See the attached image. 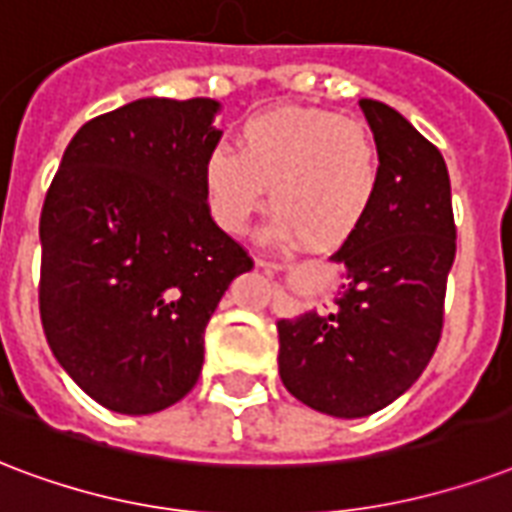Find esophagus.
I'll return each mask as SVG.
<instances>
[{
    "label": "esophagus",
    "mask_w": 512,
    "mask_h": 512,
    "mask_svg": "<svg viewBox=\"0 0 512 512\" xmlns=\"http://www.w3.org/2000/svg\"><path fill=\"white\" fill-rule=\"evenodd\" d=\"M255 265H257V268H263L265 273H271V276H273V273H279V271H282V265H279V263H273V260H263V257H257Z\"/></svg>",
    "instance_id": "34e87169"
}]
</instances>
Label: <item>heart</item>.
<instances>
[{"label":"heart","instance_id":"1","mask_svg":"<svg viewBox=\"0 0 512 512\" xmlns=\"http://www.w3.org/2000/svg\"><path fill=\"white\" fill-rule=\"evenodd\" d=\"M236 149L217 144L204 158V193L214 222L244 233L271 185V236H300L311 249L349 241L370 217L381 187L373 136L330 109L284 107L249 117Z\"/></svg>","mask_w":512,"mask_h":512}]
</instances>
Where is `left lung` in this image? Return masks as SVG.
I'll use <instances>...</instances> for the list:
<instances>
[{"label":"left lung","mask_w":512,"mask_h":512,"mask_svg":"<svg viewBox=\"0 0 512 512\" xmlns=\"http://www.w3.org/2000/svg\"><path fill=\"white\" fill-rule=\"evenodd\" d=\"M381 161L376 204L333 255L343 284L330 314L279 319V376L327 416L362 419L408 392L438 349L456 255L443 155L397 109L360 99Z\"/></svg>","instance_id":"left-lung-1"}]
</instances>
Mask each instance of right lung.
Instances as JSON below:
<instances>
[{"label": "right lung", "instance_id": "1", "mask_svg": "<svg viewBox=\"0 0 512 512\" xmlns=\"http://www.w3.org/2000/svg\"><path fill=\"white\" fill-rule=\"evenodd\" d=\"M220 101L139 99L88 120L39 217V317L85 395L147 416L201 376L204 330L252 257L209 214Z\"/></svg>", "mask_w": 512, "mask_h": 512}]
</instances>
